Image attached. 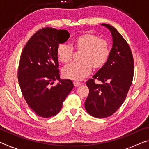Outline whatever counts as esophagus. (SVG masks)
I'll list each match as a JSON object with an SVG mask.
<instances>
[{
	"instance_id": "1",
	"label": "esophagus",
	"mask_w": 149,
	"mask_h": 149,
	"mask_svg": "<svg viewBox=\"0 0 149 149\" xmlns=\"http://www.w3.org/2000/svg\"><path fill=\"white\" fill-rule=\"evenodd\" d=\"M81 84V83H79V82H78V81H74V85L75 87L79 86Z\"/></svg>"
}]
</instances>
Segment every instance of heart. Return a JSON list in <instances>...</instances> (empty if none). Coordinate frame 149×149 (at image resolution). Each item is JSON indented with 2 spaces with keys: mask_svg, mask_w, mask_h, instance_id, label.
Instances as JSON below:
<instances>
[{
  "mask_svg": "<svg viewBox=\"0 0 149 149\" xmlns=\"http://www.w3.org/2000/svg\"><path fill=\"white\" fill-rule=\"evenodd\" d=\"M70 47L65 44H59L56 56L60 62L68 63L73 56V50L80 52L79 62L71 63L62 69V75L67 79L79 81L90 74L91 68L99 70L104 67L110 56L108 42L98 35L90 32L79 35L73 39Z\"/></svg>",
  "mask_w": 149,
  "mask_h": 149,
  "instance_id": "heart-1",
  "label": "heart"
}]
</instances>
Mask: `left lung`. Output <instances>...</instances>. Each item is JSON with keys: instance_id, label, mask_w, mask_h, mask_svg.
Listing matches in <instances>:
<instances>
[{"instance_id": "obj_1", "label": "left lung", "mask_w": 149, "mask_h": 149, "mask_svg": "<svg viewBox=\"0 0 149 149\" xmlns=\"http://www.w3.org/2000/svg\"><path fill=\"white\" fill-rule=\"evenodd\" d=\"M112 37V47L104 67L86 82L89 93L85 102L87 112L92 116L104 118L116 112L123 101L132 84L133 58L130 46L114 27L102 24ZM95 79L101 84H97Z\"/></svg>"}]
</instances>
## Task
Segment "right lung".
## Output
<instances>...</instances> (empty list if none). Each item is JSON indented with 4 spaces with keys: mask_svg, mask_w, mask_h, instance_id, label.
<instances>
[{
    "mask_svg": "<svg viewBox=\"0 0 149 149\" xmlns=\"http://www.w3.org/2000/svg\"><path fill=\"white\" fill-rule=\"evenodd\" d=\"M67 30L45 27L35 33L20 56L18 82L25 100L40 117L54 116L74 88L70 79L60 78L56 49L68 39ZM55 80L59 82L50 87Z\"/></svg>",
    "mask_w": 149,
    "mask_h": 149,
    "instance_id": "right-lung-1",
    "label": "right lung"
}]
</instances>
